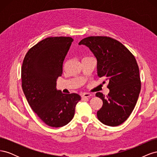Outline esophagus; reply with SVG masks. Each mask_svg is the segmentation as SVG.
I'll return each mask as SVG.
<instances>
[{
    "label": "esophagus",
    "instance_id": "esophagus-1",
    "mask_svg": "<svg viewBox=\"0 0 157 157\" xmlns=\"http://www.w3.org/2000/svg\"><path fill=\"white\" fill-rule=\"evenodd\" d=\"M91 96H92V94H90V93H83V94L81 95V97H82V99H84V98H90Z\"/></svg>",
    "mask_w": 157,
    "mask_h": 157
}]
</instances>
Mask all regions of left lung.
<instances>
[{
  "instance_id": "left-lung-1",
  "label": "left lung",
  "mask_w": 157,
  "mask_h": 157,
  "mask_svg": "<svg viewBox=\"0 0 157 157\" xmlns=\"http://www.w3.org/2000/svg\"><path fill=\"white\" fill-rule=\"evenodd\" d=\"M78 44L86 45L93 52L98 61V77L109 81L106 97L101 92L96 94L103 101L97 112L98 118L107 126L122 124L134 110L141 90L139 67L134 56L121 42L109 36H88Z\"/></svg>"
}]
</instances>
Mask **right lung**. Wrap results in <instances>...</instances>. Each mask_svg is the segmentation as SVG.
Listing matches in <instances>:
<instances>
[{
  "label": "right lung",
  "instance_id": "1",
  "mask_svg": "<svg viewBox=\"0 0 157 157\" xmlns=\"http://www.w3.org/2000/svg\"><path fill=\"white\" fill-rule=\"evenodd\" d=\"M73 39L51 36L27 52L21 71V86L32 110L51 127H61L73 119L78 94L56 90V80L63 73V63Z\"/></svg>",
  "mask_w": 157,
  "mask_h": 157
}]
</instances>
